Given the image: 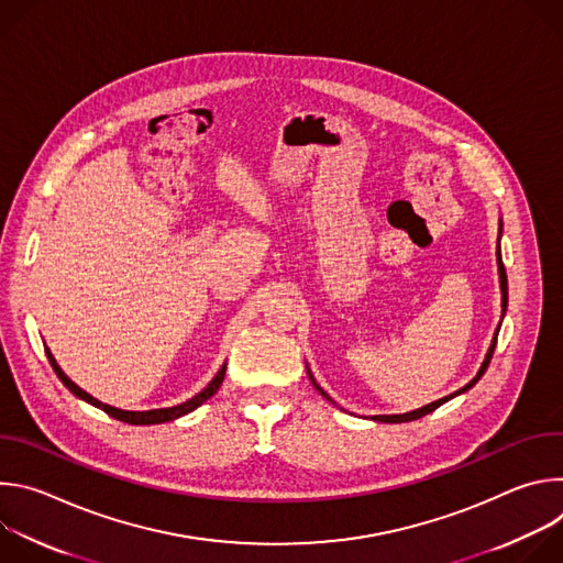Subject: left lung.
<instances>
[{"mask_svg":"<svg viewBox=\"0 0 563 563\" xmlns=\"http://www.w3.org/2000/svg\"><path fill=\"white\" fill-rule=\"evenodd\" d=\"M497 263H499V280H501V307H504V311H506V307H508V276H506V267H504V261H501V252H497ZM497 336H499V328H497V334H495V339H493V345H490V350H488V356H486V361H484V365H481V369H478V374L465 385V387H461L459 391H454V394H450V396H445V398H441V400H434V404H430V406H426V408H421V410H415V412H408V415H378V417H374V421H378V423H408V421H417V419H421V417H426V415H430V412H434L439 406H443L445 400H450V398H454V396H459L461 391H467L481 376L486 374V369H488V365H490V361H493V354H495V347H497ZM309 378H311V383H313V387L323 394L328 400H332L323 389H320V385L313 380V376L309 374ZM334 404V400H332Z\"/></svg>","mask_w":563,"mask_h":563,"instance_id":"1","label":"left lung"}]
</instances>
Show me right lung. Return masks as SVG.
<instances>
[{"label":"right lung","mask_w":563,"mask_h":563,"mask_svg":"<svg viewBox=\"0 0 563 563\" xmlns=\"http://www.w3.org/2000/svg\"><path fill=\"white\" fill-rule=\"evenodd\" d=\"M46 356H48V363H51V367L55 369V374L59 376V380L75 394V396H79V398H85V400H89L91 406H96V408H100V410H104L109 417H113V419H118V421H124V423H131V426H151V423H167V421H174V419H178V417H185V415H189V412H194L198 406H202L207 398H211L216 391H218V387L222 385V378H224V372H227V363L220 367V372L216 374V378L200 391V394H196L194 398H189L187 404H180V406H174V408H163V410H148V412H129V410H118V408H111V406H107V404H102V400H98V398H93L89 391H85L82 387H77L62 369H59V365L55 363V358H53V354L46 350Z\"/></svg>","instance_id":"obj_1"}]
</instances>
